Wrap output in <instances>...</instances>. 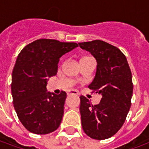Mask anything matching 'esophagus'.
<instances>
[{"mask_svg":"<svg viewBox=\"0 0 149 149\" xmlns=\"http://www.w3.org/2000/svg\"><path fill=\"white\" fill-rule=\"evenodd\" d=\"M67 93H68V96H70V95H78V92L77 90H74V89H70V90H68L67 92Z\"/></svg>","mask_w":149,"mask_h":149,"instance_id":"esophagus-1","label":"esophagus"}]
</instances>
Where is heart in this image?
Returning <instances> with one entry per match:
<instances>
[{
  "label": "heart",
  "instance_id": "b5f03b06",
  "mask_svg": "<svg viewBox=\"0 0 149 149\" xmlns=\"http://www.w3.org/2000/svg\"><path fill=\"white\" fill-rule=\"evenodd\" d=\"M88 56H84V57H83V58H81V59H84V58H87Z\"/></svg>",
  "mask_w": 149,
  "mask_h": 149
}]
</instances>
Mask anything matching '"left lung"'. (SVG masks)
I'll return each mask as SVG.
<instances>
[{
  "label": "left lung",
  "instance_id": "1",
  "mask_svg": "<svg viewBox=\"0 0 149 149\" xmlns=\"http://www.w3.org/2000/svg\"><path fill=\"white\" fill-rule=\"evenodd\" d=\"M97 61L96 77L88 88L101 95L98 104L81 96L80 112L83 130L89 137L105 140L124 125L131 107L133 84L125 54L116 46L95 40L79 43Z\"/></svg>",
  "mask_w": 149,
  "mask_h": 149
}]
</instances>
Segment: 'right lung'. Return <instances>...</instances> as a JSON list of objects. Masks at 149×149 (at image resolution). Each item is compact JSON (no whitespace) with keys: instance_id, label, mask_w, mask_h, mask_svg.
I'll return each mask as SVG.
<instances>
[{"instance_id":"add662e5","label":"right lung","mask_w":149,"mask_h":149,"mask_svg":"<svg viewBox=\"0 0 149 149\" xmlns=\"http://www.w3.org/2000/svg\"><path fill=\"white\" fill-rule=\"evenodd\" d=\"M78 45L57 40L39 39L22 49L12 75L13 105L21 124L35 134H48L56 130L64 115L67 94L47 92L48 77L57 73L62 56Z\"/></svg>"}]
</instances>
